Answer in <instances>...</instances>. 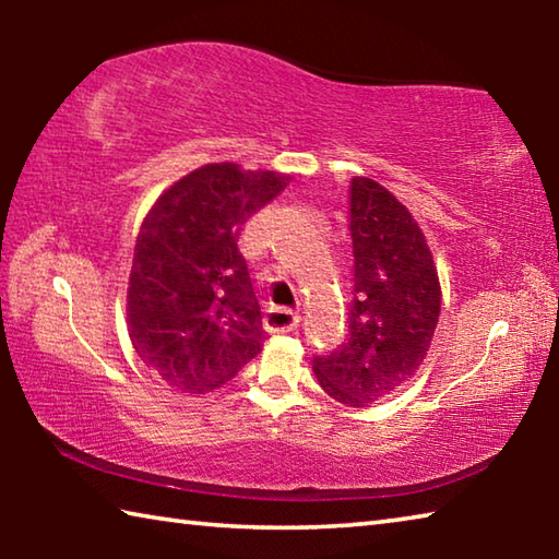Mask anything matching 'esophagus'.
I'll return each instance as SVG.
<instances>
[{
    "label": "esophagus",
    "instance_id": "34e87169",
    "mask_svg": "<svg viewBox=\"0 0 559 559\" xmlns=\"http://www.w3.org/2000/svg\"><path fill=\"white\" fill-rule=\"evenodd\" d=\"M300 323V316L290 308H269L266 330L269 333H290Z\"/></svg>",
    "mask_w": 559,
    "mask_h": 559
}]
</instances>
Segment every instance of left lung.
I'll use <instances>...</instances> for the list:
<instances>
[{
  "label": "left lung",
  "instance_id": "8db88e82",
  "mask_svg": "<svg viewBox=\"0 0 559 559\" xmlns=\"http://www.w3.org/2000/svg\"><path fill=\"white\" fill-rule=\"evenodd\" d=\"M355 300L347 340L313 357L328 396L370 406L409 382L429 353L441 313V286L427 236L412 212L370 177L349 185Z\"/></svg>",
  "mask_w": 559,
  "mask_h": 559
}]
</instances>
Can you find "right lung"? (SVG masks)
I'll return each mask as SVG.
<instances>
[{
	"instance_id": "add662e5",
	"label": "right lung",
	"mask_w": 559,
	"mask_h": 559,
	"mask_svg": "<svg viewBox=\"0 0 559 559\" xmlns=\"http://www.w3.org/2000/svg\"><path fill=\"white\" fill-rule=\"evenodd\" d=\"M290 175L204 165L159 194L140 226L128 283V335L138 357L187 394L214 392L266 340L243 224Z\"/></svg>"
}]
</instances>
